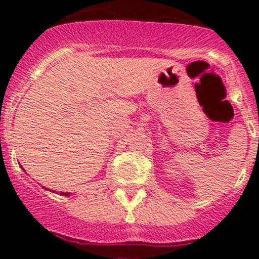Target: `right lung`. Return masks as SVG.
<instances>
[{
  "mask_svg": "<svg viewBox=\"0 0 259 259\" xmlns=\"http://www.w3.org/2000/svg\"><path fill=\"white\" fill-rule=\"evenodd\" d=\"M62 196H68V194H70V193H66V192H62Z\"/></svg>",
  "mask_w": 259,
  "mask_h": 259,
  "instance_id": "obj_1",
  "label": "right lung"
}]
</instances>
